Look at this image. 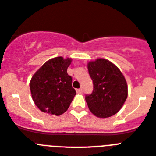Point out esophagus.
I'll return each instance as SVG.
<instances>
[{
    "label": "esophagus",
    "instance_id": "1",
    "mask_svg": "<svg viewBox=\"0 0 156 156\" xmlns=\"http://www.w3.org/2000/svg\"><path fill=\"white\" fill-rule=\"evenodd\" d=\"M76 92H77V93H79V94L83 93V89H82V88H80V89H77Z\"/></svg>",
    "mask_w": 156,
    "mask_h": 156
}]
</instances>
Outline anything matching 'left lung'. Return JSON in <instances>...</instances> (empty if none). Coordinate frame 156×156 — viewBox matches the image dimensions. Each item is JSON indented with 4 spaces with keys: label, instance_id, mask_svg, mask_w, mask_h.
<instances>
[{
    "label": "left lung",
    "instance_id": "8db88e82",
    "mask_svg": "<svg viewBox=\"0 0 156 156\" xmlns=\"http://www.w3.org/2000/svg\"><path fill=\"white\" fill-rule=\"evenodd\" d=\"M87 69L94 90L91 94L86 95L85 100L91 113L99 118L116 114L128 95L124 76L115 65L105 58L89 62Z\"/></svg>",
    "mask_w": 156,
    "mask_h": 156
}]
</instances>
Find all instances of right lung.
<instances>
[{
  "instance_id": "1",
  "label": "right lung",
  "mask_w": 156,
  "mask_h": 156,
  "mask_svg": "<svg viewBox=\"0 0 156 156\" xmlns=\"http://www.w3.org/2000/svg\"><path fill=\"white\" fill-rule=\"evenodd\" d=\"M71 62L70 58H53L32 76L30 83L32 98L43 112L60 115L69 107L76 95L72 77L67 73Z\"/></svg>"
}]
</instances>
